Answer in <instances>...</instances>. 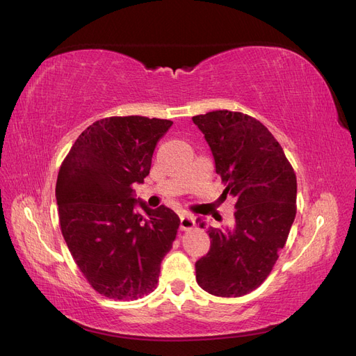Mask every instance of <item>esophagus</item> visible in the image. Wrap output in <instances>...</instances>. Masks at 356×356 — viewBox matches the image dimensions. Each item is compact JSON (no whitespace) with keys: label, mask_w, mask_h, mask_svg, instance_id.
Returning <instances> with one entry per match:
<instances>
[{"label":"esophagus","mask_w":356,"mask_h":356,"mask_svg":"<svg viewBox=\"0 0 356 356\" xmlns=\"http://www.w3.org/2000/svg\"><path fill=\"white\" fill-rule=\"evenodd\" d=\"M179 227L182 231H187V229H191V227L194 226V218L190 215V213H181L179 215Z\"/></svg>","instance_id":"34e87169"}]
</instances>
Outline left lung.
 <instances>
[{
	"instance_id": "8db88e82",
	"label": "left lung",
	"mask_w": 356,
	"mask_h": 356,
	"mask_svg": "<svg viewBox=\"0 0 356 356\" xmlns=\"http://www.w3.org/2000/svg\"><path fill=\"white\" fill-rule=\"evenodd\" d=\"M226 186L236 198L232 227L209 226L210 250L195 261L206 292L236 298L259 288L285 247L296 215V177L266 127L241 112L213 111L193 117ZM200 226L204 222L198 218Z\"/></svg>"
}]
</instances>
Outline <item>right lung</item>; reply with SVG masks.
I'll return each mask as SVG.
<instances>
[{
  "label": "right lung",
  "mask_w": 356,
  "mask_h": 356,
  "mask_svg": "<svg viewBox=\"0 0 356 356\" xmlns=\"http://www.w3.org/2000/svg\"><path fill=\"white\" fill-rule=\"evenodd\" d=\"M172 124L138 115L99 120L60 168L55 197L63 236L92 288L111 300L153 292L177 236V213L147 207L133 190L149 175L154 147Z\"/></svg>",
  "instance_id": "obj_1"
}]
</instances>
